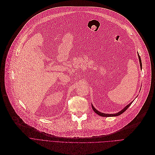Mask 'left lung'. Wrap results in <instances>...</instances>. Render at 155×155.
<instances>
[{"instance_id":"1","label":"left lung","mask_w":155,"mask_h":155,"mask_svg":"<svg viewBox=\"0 0 155 155\" xmlns=\"http://www.w3.org/2000/svg\"><path fill=\"white\" fill-rule=\"evenodd\" d=\"M138 57H139V63H140V67H141V69H142V63H141V57H140V56L139 55V54H138ZM132 102H130L129 104H128L127 106H126L125 107V108H124L122 110H120V112H117V114H104V113H101V112H99V111H98V110L96 109L93 106V105L91 104V106H92V108H93V111L96 113V114H97L98 115H99L100 116H101V117H115V116H118V115H120V114H122V113H124L125 111H126V110L130 106V105L132 104Z\"/></svg>"}]
</instances>
